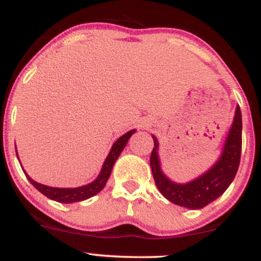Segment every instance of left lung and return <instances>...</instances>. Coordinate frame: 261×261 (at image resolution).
I'll return each mask as SVG.
<instances>
[{
	"instance_id": "obj_1",
	"label": "left lung",
	"mask_w": 261,
	"mask_h": 261,
	"mask_svg": "<svg viewBox=\"0 0 261 261\" xmlns=\"http://www.w3.org/2000/svg\"><path fill=\"white\" fill-rule=\"evenodd\" d=\"M152 137L154 141V147L152 149L149 163H151L155 185L162 195L170 202L182 206V207L191 210L202 208L222 195L237 174L242 152L241 108L239 106L236 108L233 124L227 135L222 153L218 161L207 172L187 184L172 181L164 174L161 168L160 157H158V141L154 136Z\"/></svg>"
}]
</instances>
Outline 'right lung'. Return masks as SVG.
<instances>
[{
  "label": "right lung",
  "mask_w": 261,
  "mask_h": 261,
  "mask_svg": "<svg viewBox=\"0 0 261 261\" xmlns=\"http://www.w3.org/2000/svg\"><path fill=\"white\" fill-rule=\"evenodd\" d=\"M136 130H131L126 133L125 135H122L121 137H119L118 140L115 141V143L113 145L112 149H110L109 154H108L107 160L104 161L103 167H101V170L98 175V178L95 179L94 181L89 182V184L83 185V187L80 188H51V187H46V185L40 184V182H37L35 180L29 176L27 173L24 172V174L27 176L31 184H33V187L35 189H38L41 194H44L45 196L49 197V199L55 200V201L61 202V203H72V202H79L82 201V200L89 199V197L94 196L95 194H98L99 191L106 187L108 179H109L110 173H112L113 166L115 163L118 157L120 155L122 152V149L125 148L126 146L128 139L131 137V135L135 134ZM18 157V154H17Z\"/></svg>",
  "instance_id": "right-lung-1"
}]
</instances>
